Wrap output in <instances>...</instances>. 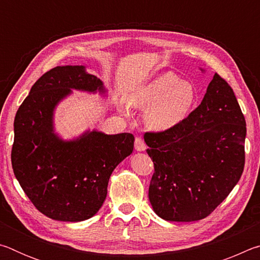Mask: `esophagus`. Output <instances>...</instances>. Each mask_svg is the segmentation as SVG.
<instances>
[{
	"label": "esophagus",
	"mask_w": 260,
	"mask_h": 260,
	"mask_svg": "<svg viewBox=\"0 0 260 260\" xmlns=\"http://www.w3.org/2000/svg\"><path fill=\"white\" fill-rule=\"evenodd\" d=\"M134 147L136 151H146L147 150V146L144 143V141L141 138H136L135 142H134Z\"/></svg>",
	"instance_id": "esophagus-1"
}]
</instances>
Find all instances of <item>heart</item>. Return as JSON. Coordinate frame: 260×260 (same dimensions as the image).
Here are the masks:
<instances>
[{"mask_svg":"<svg viewBox=\"0 0 260 260\" xmlns=\"http://www.w3.org/2000/svg\"><path fill=\"white\" fill-rule=\"evenodd\" d=\"M197 99L195 86L167 71L135 88L128 95L131 107L146 109L143 121L149 129L165 132L186 119Z\"/></svg>","mask_w":260,"mask_h":260,"instance_id":"obj_1","label":"heart"}]
</instances>
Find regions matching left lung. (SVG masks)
<instances>
[{
	"mask_svg": "<svg viewBox=\"0 0 260 260\" xmlns=\"http://www.w3.org/2000/svg\"><path fill=\"white\" fill-rule=\"evenodd\" d=\"M245 135L234 91L217 73L186 119L169 131L144 134L155 165L149 201L158 217L179 222L208 217L239 182Z\"/></svg>",
	"mask_w": 260,
	"mask_h": 260,
	"instance_id": "left-lung-1",
	"label": "left lung"
}]
</instances>
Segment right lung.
Segmentation results:
<instances>
[{"label":"right lung","instance_id":"obj_1","mask_svg":"<svg viewBox=\"0 0 260 260\" xmlns=\"http://www.w3.org/2000/svg\"><path fill=\"white\" fill-rule=\"evenodd\" d=\"M73 90L108 98L103 81L83 65L51 69L32 86L16 113L11 151L16 179L35 208L69 222L98 213L113 170L134 148L131 133L87 129L70 140L56 133V108Z\"/></svg>","mask_w":260,"mask_h":260}]
</instances>
